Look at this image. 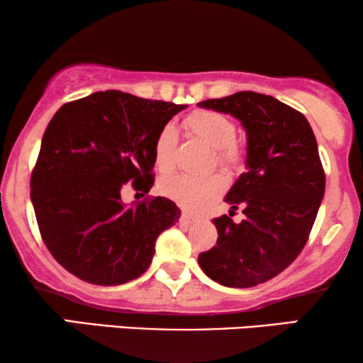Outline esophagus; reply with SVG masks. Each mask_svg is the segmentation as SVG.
Masks as SVG:
<instances>
[{
	"instance_id": "esophagus-1",
	"label": "esophagus",
	"mask_w": 363,
	"mask_h": 363,
	"mask_svg": "<svg viewBox=\"0 0 363 363\" xmlns=\"http://www.w3.org/2000/svg\"><path fill=\"white\" fill-rule=\"evenodd\" d=\"M196 218L190 215V213H183V215L180 216V223L182 225H191V223H195Z\"/></svg>"
}]
</instances>
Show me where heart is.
<instances>
[{
	"mask_svg": "<svg viewBox=\"0 0 363 363\" xmlns=\"http://www.w3.org/2000/svg\"><path fill=\"white\" fill-rule=\"evenodd\" d=\"M185 125L198 138L216 148L218 163L236 167L241 160L236 147V125L225 113L215 111H195L186 117ZM178 132L175 125L167 123L158 130L153 142V157L162 172L170 170L175 163ZM226 182L218 173L211 175H185L175 173L160 182V191L177 205L190 211H201L225 191Z\"/></svg>",
	"mask_w": 363,
	"mask_h": 363,
	"instance_id": "b5f03b06",
	"label": "heart"
}]
</instances>
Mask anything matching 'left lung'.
<instances>
[{
	"label": "left lung",
	"instance_id": "obj_1",
	"mask_svg": "<svg viewBox=\"0 0 363 363\" xmlns=\"http://www.w3.org/2000/svg\"><path fill=\"white\" fill-rule=\"evenodd\" d=\"M198 107L230 113L246 132V172L226 193L230 216L215 218L216 246L201 252L203 272L226 287H255L299 256L325 191L319 148L307 118L251 91L208 99ZM243 206L245 220L230 213Z\"/></svg>",
	"mask_w": 363,
	"mask_h": 363
}]
</instances>
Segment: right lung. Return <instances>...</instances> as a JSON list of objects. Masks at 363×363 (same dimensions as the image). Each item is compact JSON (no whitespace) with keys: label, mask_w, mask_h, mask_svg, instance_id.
Wrapping results in <instances>:
<instances>
[{"label":"right lung","mask_w":363,"mask_h":363,"mask_svg":"<svg viewBox=\"0 0 363 363\" xmlns=\"http://www.w3.org/2000/svg\"><path fill=\"white\" fill-rule=\"evenodd\" d=\"M185 107L106 91L54 113L31 175V201L64 269L97 286L125 284L148 269L158 235L182 211L163 196L127 206L121 191L125 183L150 191L153 142Z\"/></svg>","instance_id":"right-lung-1"}]
</instances>
